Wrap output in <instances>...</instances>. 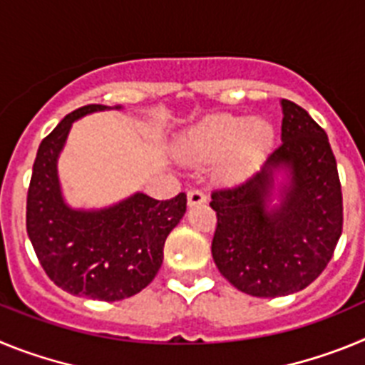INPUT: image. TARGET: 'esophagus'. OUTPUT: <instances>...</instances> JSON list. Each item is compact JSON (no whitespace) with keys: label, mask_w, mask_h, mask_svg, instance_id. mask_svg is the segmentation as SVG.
Returning <instances> with one entry per match:
<instances>
[{"label":"esophagus","mask_w":365,"mask_h":365,"mask_svg":"<svg viewBox=\"0 0 365 365\" xmlns=\"http://www.w3.org/2000/svg\"><path fill=\"white\" fill-rule=\"evenodd\" d=\"M206 202V193L199 188H193L188 192V205L190 206H197L205 205Z\"/></svg>","instance_id":"1"}]
</instances>
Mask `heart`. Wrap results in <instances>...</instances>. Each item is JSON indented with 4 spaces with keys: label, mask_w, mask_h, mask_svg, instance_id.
Here are the masks:
<instances>
[{
    "label": "heart",
    "mask_w": 365,
    "mask_h": 365,
    "mask_svg": "<svg viewBox=\"0 0 365 365\" xmlns=\"http://www.w3.org/2000/svg\"><path fill=\"white\" fill-rule=\"evenodd\" d=\"M272 125L263 118L247 120L237 115H215L206 118L185 138V151L195 159H221L225 179H241L270 148Z\"/></svg>",
    "instance_id": "b5f03b06"
}]
</instances>
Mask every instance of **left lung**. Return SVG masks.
I'll list each match as a JSON object with an SVG mask.
<instances>
[{"mask_svg": "<svg viewBox=\"0 0 365 365\" xmlns=\"http://www.w3.org/2000/svg\"><path fill=\"white\" fill-rule=\"evenodd\" d=\"M282 140L259 172L212 192L217 215L212 256L219 272L245 294L276 298L311 285L327 267L344 225L341 186L329 138L307 111L282 100ZM292 182L279 209L266 201L273 172Z\"/></svg>", "mask_w": 365, "mask_h": 365, "instance_id": "1", "label": "left lung"}]
</instances>
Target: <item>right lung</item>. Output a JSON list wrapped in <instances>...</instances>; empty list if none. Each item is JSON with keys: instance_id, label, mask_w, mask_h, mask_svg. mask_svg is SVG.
I'll list each match as a JSON object with an SVG mask.
<instances>
[{"instance_id": "obj_1", "label": "right lung", "mask_w": 365, "mask_h": 365, "mask_svg": "<svg viewBox=\"0 0 365 365\" xmlns=\"http://www.w3.org/2000/svg\"><path fill=\"white\" fill-rule=\"evenodd\" d=\"M89 104L69 113L41 140L27 192V234L45 274L69 294L118 302L153 282L168 234L186 212V195L157 201L135 193L106 210H73L63 202L56 159L76 118L102 111Z\"/></svg>"}]
</instances>
